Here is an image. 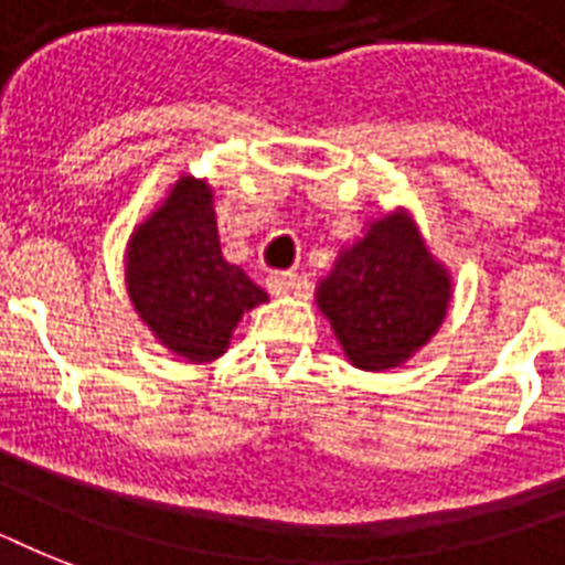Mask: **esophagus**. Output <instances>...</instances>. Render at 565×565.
<instances>
[{"mask_svg": "<svg viewBox=\"0 0 565 565\" xmlns=\"http://www.w3.org/2000/svg\"><path fill=\"white\" fill-rule=\"evenodd\" d=\"M296 284H299L296 273H269V278H266V287H269V292H273V296H284V292H290Z\"/></svg>", "mask_w": 565, "mask_h": 565, "instance_id": "obj_1", "label": "esophagus"}]
</instances>
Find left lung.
Wrapping results in <instances>:
<instances>
[{
  "label": "left lung",
  "instance_id": "obj_1",
  "mask_svg": "<svg viewBox=\"0 0 565 565\" xmlns=\"http://www.w3.org/2000/svg\"><path fill=\"white\" fill-rule=\"evenodd\" d=\"M451 278L425 246L411 213H386L340 252L319 281L326 313L352 366L384 372L419 352L446 319Z\"/></svg>",
  "mask_w": 565,
  "mask_h": 565
}]
</instances>
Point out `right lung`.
Listing matches in <instances>:
<instances>
[{
	"label": "right lung",
	"instance_id": "add662e5",
	"mask_svg": "<svg viewBox=\"0 0 565 565\" xmlns=\"http://www.w3.org/2000/svg\"><path fill=\"white\" fill-rule=\"evenodd\" d=\"M126 287L149 331L190 363L216 361L266 292L222 257L213 193L181 175L128 239Z\"/></svg>",
	"mask_w": 565,
	"mask_h": 565
}]
</instances>
